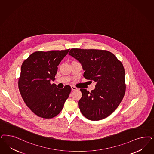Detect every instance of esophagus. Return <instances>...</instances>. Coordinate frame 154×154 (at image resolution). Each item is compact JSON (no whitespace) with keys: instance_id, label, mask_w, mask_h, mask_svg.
Segmentation results:
<instances>
[{"instance_id":"1","label":"esophagus","mask_w":154,"mask_h":154,"mask_svg":"<svg viewBox=\"0 0 154 154\" xmlns=\"http://www.w3.org/2000/svg\"><path fill=\"white\" fill-rule=\"evenodd\" d=\"M71 90H72V91H75V90L78 89V88H77L76 87H75V86H73V85H71Z\"/></svg>"}]
</instances>
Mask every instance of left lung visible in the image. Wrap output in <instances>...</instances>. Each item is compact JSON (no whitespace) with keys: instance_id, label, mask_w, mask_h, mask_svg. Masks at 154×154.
<instances>
[{"instance_id":"8db88e82","label":"left lung","mask_w":154,"mask_h":154,"mask_svg":"<svg viewBox=\"0 0 154 154\" xmlns=\"http://www.w3.org/2000/svg\"><path fill=\"white\" fill-rule=\"evenodd\" d=\"M69 54L82 65L85 78L96 83L91 92L80 89L82 96L78 105L81 113L92 121L108 117L117 109L125 93L122 63L106 50L71 49Z\"/></svg>"}]
</instances>
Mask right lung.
Returning a JSON list of instances; mask_svg holds the SVG:
<instances>
[{"mask_svg":"<svg viewBox=\"0 0 154 154\" xmlns=\"http://www.w3.org/2000/svg\"><path fill=\"white\" fill-rule=\"evenodd\" d=\"M69 49L35 51L24 61L21 67L19 89L27 106L35 114L51 119L60 113L71 88L57 87L54 81L58 66Z\"/></svg>","mask_w":154,"mask_h":154,"instance_id":"add662e5","label":"right lung"}]
</instances>
